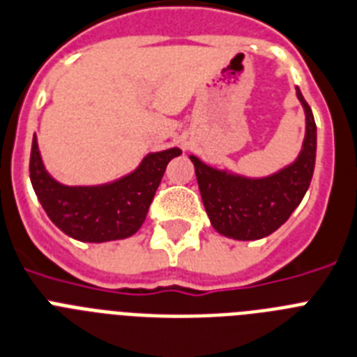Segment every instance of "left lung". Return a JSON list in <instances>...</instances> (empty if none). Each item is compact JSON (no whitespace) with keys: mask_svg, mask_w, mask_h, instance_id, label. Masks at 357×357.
<instances>
[{"mask_svg":"<svg viewBox=\"0 0 357 357\" xmlns=\"http://www.w3.org/2000/svg\"><path fill=\"white\" fill-rule=\"evenodd\" d=\"M306 115L303 149L294 163L264 178H248L205 165L196 155L194 163L205 211L220 234L234 240H259L275 233L303 202L315 167L317 128L314 113L297 88Z\"/></svg>","mask_w":357,"mask_h":357,"instance_id":"obj_1","label":"left lung"}]
</instances>
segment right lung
I'll list each match as a JSON object with an SVG mask.
<instances>
[{
    "label": "right lung",
    "instance_id": "obj_1",
    "mask_svg": "<svg viewBox=\"0 0 357 357\" xmlns=\"http://www.w3.org/2000/svg\"><path fill=\"white\" fill-rule=\"evenodd\" d=\"M179 153V149L152 152L133 172L112 183L69 187L45 170L34 133L29 172L34 192L49 220L71 238L100 244L137 233L167 165Z\"/></svg>",
    "mask_w": 357,
    "mask_h": 357
}]
</instances>
